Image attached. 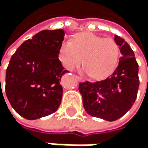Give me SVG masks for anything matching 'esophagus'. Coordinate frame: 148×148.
I'll return each instance as SVG.
<instances>
[{"label":"esophagus","mask_w":148,"mask_h":148,"mask_svg":"<svg viewBox=\"0 0 148 148\" xmlns=\"http://www.w3.org/2000/svg\"><path fill=\"white\" fill-rule=\"evenodd\" d=\"M76 78H77V80H78L79 82H83V81H84L83 78H82V77H80V76H76Z\"/></svg>","instance_id":"obj_1"}]
</instances>
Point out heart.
<instances>
[{"label": "heart", "instance_id": "obj_1", "mask_svg": "<svg viewBox=\"0 0 148 148\" xmlns=\"http://www.w3.org/2000/svg\"><path fill=\"white\" fill-rule=\"evenodd\" d=\"M58 58L68 71L77 69L83 62L84 73L94 79H103L114 70L119 59V47L112 38L91 33L75 35L61 44Z\"/></svg>", "mask_w": 148, "mask_h": 148}]
</instances>
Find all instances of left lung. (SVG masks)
Here are the masks:
<instances>
[{
  "label": "left lung",
  "mask_w": 148,
  "mask_h": 148,
  "mask_svg": "<svg viewBox=\"0 0 148 148\" xmlns=\"http://www.w3.org/2000/svg\"><path fill=\"white\" fill-rule=\"evenodd\" d=\"M121 58L112 75L106 80L79 84L85 111L90 115L113 122L123 116L133 106L139 86L138 65L132 48L114 35Z\"/></svg>",
  "instance_id": "obj_1"
}]
</instances>
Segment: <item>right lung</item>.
<instances>
[{"label": "right lung", "mask_w": 148, "mask_h": 148, "mask_svg": "<svg viewBox=\"0 0 148 148\" xmlns=\"http://www.w3.org/2000/svg\"><path fill=\"white\" fill-rule=\"evenodd\" d=\"M64 36L63 29L41 31L23 42L10 58L6 96L14 110L27 120L51 114L61 104L60 80L68 72L58 59Z\"/></svg>", "instance_id": "add662e5"}]
</instances>
